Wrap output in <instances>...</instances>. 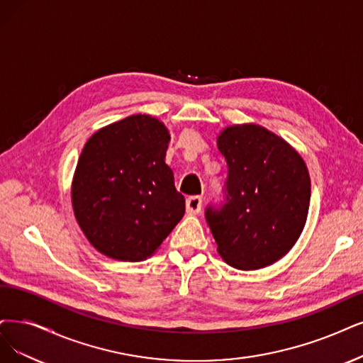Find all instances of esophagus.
Wrapping results in <instances>:
<instances>
[{
    "instance_id": "obj_1",
    "label": "esophagus",
    "mask_w": 363,
    "mask_h": 363,
    "mask_svg": "<svg viewBox=\"0 0 363 363\" xmlns=\"http://www.w3.org/2000/svg\"><path fill=\"white\" fill-rule=\"evenodd\" d=\"M185 206H186V213H190V216H196V213L202 211V197L200 196L189 197L185 202Z\"/></svg>"
}]
</instances>
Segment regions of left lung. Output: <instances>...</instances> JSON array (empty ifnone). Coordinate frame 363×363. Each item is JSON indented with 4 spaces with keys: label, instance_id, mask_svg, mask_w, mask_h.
<instances>
[{
    "label": "left lung",
    "instance_id": "1",
    "mask_svg": "<svg viewBox=\"0 0 363 363\" xmlns=\"http://www.w3.org/2000/svg\"><path fill=\"white\" fill-rule=\"evenodd\" d=\"M217 146L229 167L224 206L205 212L217 251L236 269H262L299 239L310 208V173L291 145L257 124L224 128Z\"/></svg>",
    "mask_w": 363,
    "mask_h": 363
}]
</instances>
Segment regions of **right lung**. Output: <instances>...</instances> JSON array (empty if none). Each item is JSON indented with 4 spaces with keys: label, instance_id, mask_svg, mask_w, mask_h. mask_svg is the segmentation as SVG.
Masks as SVG:
<instances>
[{
    "label": "right lung",
    "instance_id": "1",
    "mask_svg": "<svg viewBox=\"0 0 363 363\" xmlns=\"http://www.w3.org/2000/svg\"><path fill=\"white\" fill-rule=\"evenodd\" d=\"M167 127L131 115L96 131L79 157L72 182L74 217L89 244L121 262L158 250L185 213L166 164Z\"/></svg>",
    "mask_w": 363,
    "mask_h": 363
}]
</instances>
